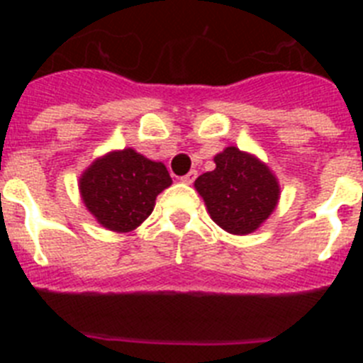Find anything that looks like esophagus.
<instances>
[{
	"mask_svg": "<svg viewBox=\"0 0 363 363\" xmlns=\"http://www.w3.org/2000/svg\"><path fill=\"white\" fill-rule=\"evenodd\" d=\"M182 184H187V185H191L192 182H194V179H196V171H191V172H187V174L185 176H182Z\"/></svg>",
	"mask_w": 363,
	"mask_h": 363,
	"instance_id": "esophagus-1",
	"label": "esophagus"
}]
</instances>
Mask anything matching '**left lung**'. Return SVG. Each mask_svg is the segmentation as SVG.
I'll return each mask as SVG.
<instances>
[{
    "mask_svg": "<svg viewBox=\"0 0 363 363\" xmlns=\"http://www.w3.org/2000/svg\"><path fill=\"white\" fill-rule=\"evenodd\" d=\"M214 163V171L194 182L207 213L227 233L238 236L255 233L277 209L278 178L255 154L233 145L218 152Z\"/></svg>",
    "mask_w": 363,
    "mask_h": 363,
    "instance_id": "8db88e82",
    "label": "left lung"
}]
</instances>
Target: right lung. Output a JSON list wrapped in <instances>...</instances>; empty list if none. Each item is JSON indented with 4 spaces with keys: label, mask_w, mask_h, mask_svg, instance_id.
<instances>
[{
    "label": "right lung",
    "mask_w": 363,
    "mask_h": 363,
    "mask_svg": "<svg viewBox=\"0 0 363 363\" xmlns=\"http://www.w3.org/2000/svg\"><path fill=\"white\" fill-rule=\"evenodd\" d=\"M171 184L162 162H152L129 147L96 158L79 176L78 187L86 211L99 225L129 233L150 216L156 196Z\"/></svg>",
    "instance_id": "add662e5"
}]
</instances>
